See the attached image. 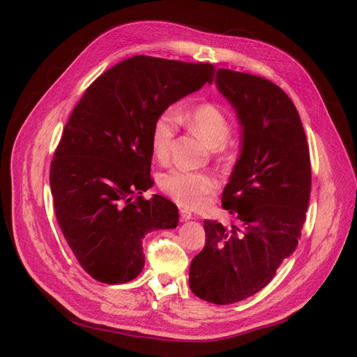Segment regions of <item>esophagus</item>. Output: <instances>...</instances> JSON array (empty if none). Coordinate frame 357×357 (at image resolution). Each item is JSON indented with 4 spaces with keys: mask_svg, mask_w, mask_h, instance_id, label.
Masks as SVG:
<instances>
[{
    "mask_svg": "<svg viewBox=\"0 0 357 357\" xmlns=\"http://www.w3.org/2000/svg\"><path fill=\"white\" fill-rule=\"evenodd\" d=\"M179 213H181V220H182V221H188V220L192 218V214H191V211H188V210H181Z\"/></svg>",
    "mask_w": 357,
    "mask_h": 357,
    "instance_id": "34e87169",
    "label": "esophagus"
}]
</instances>
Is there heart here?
Instances as JSON below:
<instances>
[{
    "label": "heart",
    "instance_id": "1",
    "mask_svg": "<svg viewBox=\"0 0 357 357\" xmlns=\"http://www.w3.org/2000/svg\"><path fill=\"white\" fill-rule=\"evenodd\" d=\"M183 121L194 135L199 136L211 147V152L218 159H226L231 150L229 136L231 123L217 104L201 102L191 109L166 108L156 117L150 131V147L153 156L165 162L171 156L172 143L178 133V127ZM159 188L183 207H201L205 197L217 190V181L213 175L204 172H186L172 169L159 176Z\"/></svg>",
    "mask_w": 357,
    "mask_h": 357
}]
</instances>
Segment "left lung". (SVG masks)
<instances>
[{"instance_id":"8db88e82","label":"left lung","mask_w":357,"mask_h":357,"mask_svg":"<svg viewBox=\"0 0 357 357\" xmlns=\"http://www.w3.org/2000/svg\"><path fill=\"white\" fill-rule=\"evenodd\" d=\"M218 91L237 112L241 153L222 191L236 224L205 220V246L192 259L190 288L204 301L238 303L265 288L301 237L311 163L298 111L278 85L218 69Z\"/></svg>"}]
</instances>
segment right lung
Here are the masks:
<instances>
[{
	"label": "right lung",
	"instance_id": "1",
	"mask_svg": "<svg viewBox=\"0 0 357 357\" xmlns=\"http://www.w3.org/2000/svg\"><path fill=\"white\" fill-rule=\"evenodd\" d=\"M213 77L210 63L136 54L100 75L73 108L50 165V190L63 237L98 282L135 279L144 236L178 226L174 202L140 195L153 185L150 131L162 111Z\"/></svg>",
	"mask_w": 357,
	"mask_h": 357
}]
</instances>
